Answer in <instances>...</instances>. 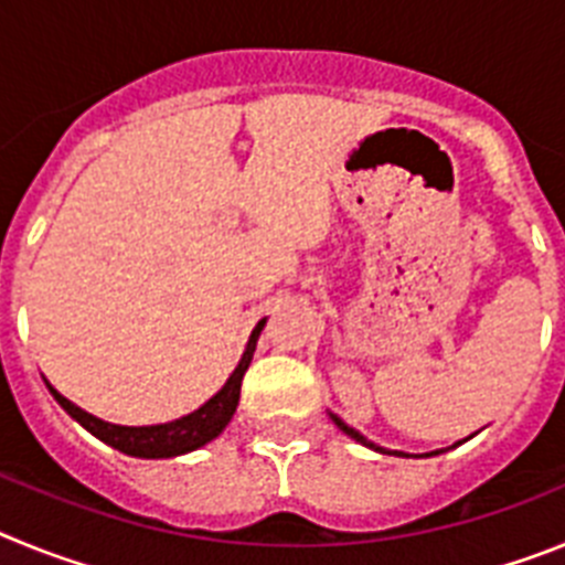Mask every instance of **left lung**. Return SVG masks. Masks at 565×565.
I'll use <instances>...</instances> for the list:
<instances>
[{"label": "left lung", "instance_id": "8db88e82", "mask_svg": "<svg viewBox=\"0 0 565 565\" xmlns=\"http://www.w3.org/2000/svg\"><path fill=\"white\" fill-rule=\"evenodd\" d=\"M333 422H337V427H339V430H342V433H348V436H351V438H356L359 444H364V447H373V444L367 441V438H364V436H359V433L353 430V427H348V424H344V422H339L337 416H333ZM373 450H379V447H373Z\"/></svg>", "mask_w": 565, "mask_h": 565}]
</instances>
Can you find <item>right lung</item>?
Segmentation results:
<instances>
[{
    "instance_id": "1",
    "label": "right lung",
    "mask_w": 565,
    "mask_h": 565,
    "mask_svg": "<svg viewBox=\"0 0 565 565\" xmlns=\"http://www.w3.org/2000/svg\"><path fill=\"white\" fill-rule=\"evenodd\" d=\"M263 326H266V319L254 328L246 353H243V359H239L237 371H234L232 376H228V382L223 384V391L214 393V396L203 404L201 411L189 413V416L178 418V422L154 424V427H118V424H109L96 416H89V413H84L82 407L67 402L62 393L53 391L50 384L47 387L50 393H53V398L62 404L70 416L82 424L84 430H89L96 438H102L104 444H109V447H115V450H121L135 458L183 456V452L198 450V447H203V444H209L212 438L221 436L223 427L232 422L239 402V384H243V376H246L248 371V362H252V353L254 348H257V337L259 331H263Z\"/></svg>"
}]
</instances>
